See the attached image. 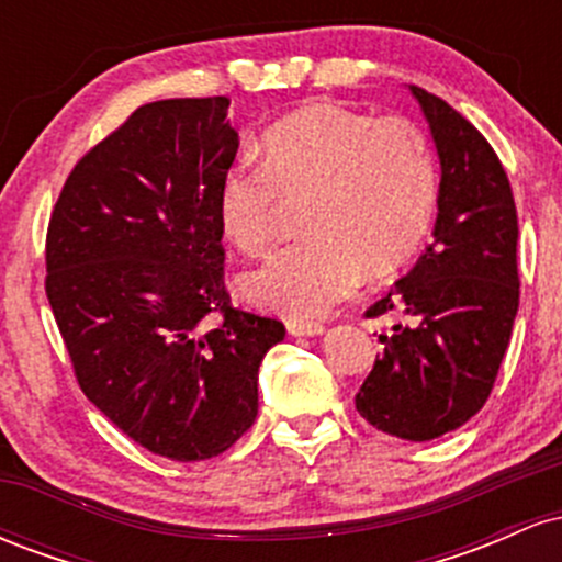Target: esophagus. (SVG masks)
<instances>
[{"mask_svg": "<svg viewBox=\"0 0 562 562\" xmlns=\"http://www.w3.org/2000/svg\"><path fill=\"white\" fill-rule=\"evenodd\" d=\"M288 333L295 335V338H306V335H322V333H325V325H322V322L290 319L288 322Z\"/></svg>", "mask_w": 562, "mask_h": 562, "instance_id": "obj_1", "label": "esophagus"}]
</instances>
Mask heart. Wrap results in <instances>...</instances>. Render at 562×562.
Masks as SVG:
<instances>
[{
  "label": "heart",
  "instance_id": "heart-1",
  "mask_svg": "<svg viewBox=\"0 0 562 562\" xmlns=\"http://www.w3.org/2000/svg\"><path fill=\"white\" fill-rule=\"evenodd\" d=\"M306 198V240L277 250L243 277L254 306L288 319L330 312L362 282L417 256L438 211V160L420 124L404 115L301 108L269 126L261 164L232 160L216 184V218L237 250L259 256L285 203Z\"/></svg>",
  "mask_w": 562,
  "mask_h": 562
}]
</instances>
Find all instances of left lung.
I'll return each instance as SVG.
<instances>
[{"mask_svg":"<svg viewBox=\"0 0 562 562\" xmlns=\"http://www.w3.org/2000/svg\"><path fill=\"white\" fill-rule=\"evenodd\" d=\"M434 137L441 184L434 243L367 317L404 322L357 393L372 428L430 441L486 404L518 314V214L494 147L441 97L409 87Z\"/></svg>","mask_w":562,"mask_h":562,"instance_id":"8db88e82","label":"left lung"}]
</instances>
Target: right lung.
I'll return each mask as SVG.
<instances>
[{"mask_svg": "<svg viewBox=\"0 0 562 562\" xmlns=\"http://www.w3.org/2000/svg\"><path fill=\"white\" fill-rule=\"evenodd\" d=\"M227 97L147 102L63 184L47 229L49 306L83 396L153 454L227 451L259 412L280 319L224 288L216 184L237 156Z\"/></svg>", "mask_w": 562, "mask_h": 562, "instance_id": "obj_1", "label": "right lung"}]
</instances>
